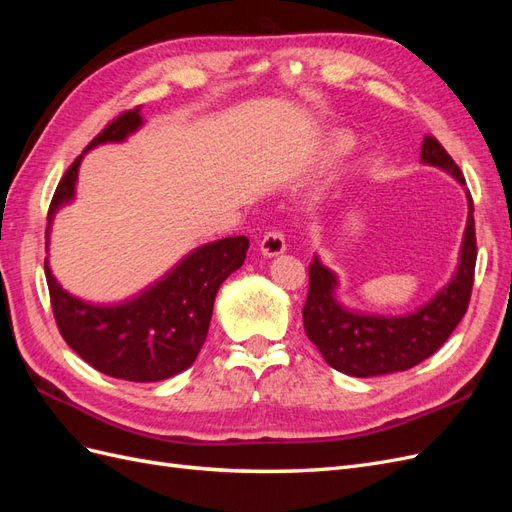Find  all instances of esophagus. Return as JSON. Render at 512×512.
<instances>
[{"instance_id": "1", "label": "esophagus", "mask_w": 512, "mask_h": 512, "mask_svg": "<svg viewBox=\"0 0 512 512\" xmlns=\"http://www.w3.org/2000/svg\"><path fill=\"white\" fill-rule=\"evenodd\" d=\"M260 252H262V256H267V258L284 254L286 252V239H284L282 232H277V230L267 232V235L260 239Z\"/></svg>"}]
</instances>
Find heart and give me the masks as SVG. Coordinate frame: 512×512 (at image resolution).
Listing matches in <instances>:
<instances>
[{
  "instance_id": "1",
  "label": "heart",
  "mask_w": 512,
  "mask_h": 512,
  "mask_svg": "<svg viewBox=\"0 0 512 512\" xmlns=\"http://www.w3.org/2000/svg\"><path fill=\"white\" fill-rule=\"evenodd\" d=\"M354 149V141L346 134H333L327 138V143L322 145L320 153H318V168H331L337 162H342L344 158H348Z\"/></svg>"
}]
</instances>
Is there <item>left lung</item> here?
<instances>
[{
	"instance_id": "left-lung-1",
	"label": "left lung",
	"mask_w": 512,
	"mask_h": 512,
	"mask_svg": "<svg viewBox=\"0 0 512 512\" xmlns=\"http://www.w3.org/2000/svg\"><path fill=\"white\" fill-rule=\"evenodd\" d=\"M421 162L451 175L468 198V220L455 273L433 297L401 316L367 314L337 299L339 277L316 254L309 265L303 327L333 369L354 378L406 371L436 352L466 314L476 265L474 205L459 166L433 136H425Z\"/></svg>"
}]
</instances>
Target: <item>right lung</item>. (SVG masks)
Segmentation results:
<instances>
[{"label": "right lung", "instance_id": "1", "mask_svg": "<svg viewBox=\"0 0 512 512\" xmlns=\"http://www.w3.org/2000/svg\"><path fill=\"white\" fill-rule=\"evenodd\" d=\"M145 126L141 106L119 115L89 143L59 181L49 207L46 252L55 213L74 203L79 168L89 149L128 141ZM250 247L247 237H226L196 247L160 280L119 303H91L57 282L44 260L57 327L66 344L102 374L130 382H160L188 369L203 348L213 301L226 277L237 271Z\"/></svg>", "mask_w": 512, "mask_h": 512}]
</instances>
